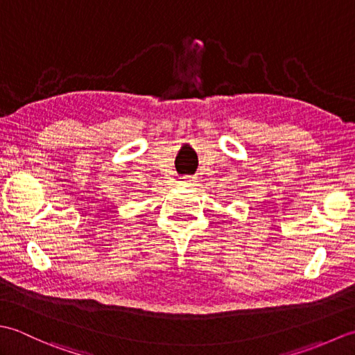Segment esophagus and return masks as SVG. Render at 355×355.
Instances as JSON below:
<instances>
[{
	"label": "esophagus",
	"mask_w": 355,
	"mask_h": 355,
	"mask_svg": "<svg viewBox=\"0 0 355 355\" xmlns=\"http://www.w3.org/2000/svg\"><path fill=\"white\" fill-rule=\"evenodd\" d=\"M179 184L184 187H191L194 184V178L193 176H182L179 178Z\"/></svg>",
	"instance_id": "34e87169"
}]
</instances>
